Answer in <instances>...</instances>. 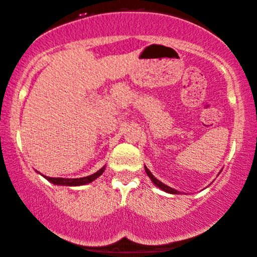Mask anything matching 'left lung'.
Returning a JSON list of instances; mask_svg holds the SVG:
<instances>
[{"mask_svg":"<svg viewBox=\"0 0 257 257\" xmlns=\"http://www.w3.org/2000/svg\"><path fill=\"white\" fill-rule=\"evenodd\" d=\"M145 169H146V174L148 175V177H150L151 179H152V182H153V183L156 184L157 187H159L160 189H163L164 191H168V193H170V194H178V193H179V191L175 190V189H172L171 187H169V185L164 184L163 182H160L159 179H157L156 177H154V176H153L152 174H151V171H150V170H148L147 168H145Z\"/></svg>","mask_w":257,"mask_h":257,"instance_id":"8db88e82","label":"left lung"}]
</instances>
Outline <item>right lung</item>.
<instances>
[{
    "label": "right lung",
    "instance_id": "1",
    "mask_svg": "<svg viewBox=\"0 0 257 257\" xmlns=\"http://www.w3.org/2000/svg\"><path fill=\"white\" fill-rule=\"evenodd\" d=\"M105 168H101L98 170L97 172L87 177H81V178H61V177H45L48 181H50L54 184H60V185H83L86 183H91L92 181H94L95 178L99 177L104 172Z\"/></svg>",
    "mask_w": 257,
    "mask_h": 257
}]
</instances>
